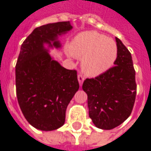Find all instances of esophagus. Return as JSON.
<instances>
[{"label":"esophagus","instance_id":"esophagus-1","mask_svg":"<svg viewBox=\"0 0 151 151\" xmlns=\"http://www.w3.org/2000/svg\"><path fill=\"white\" fill-rule=\"evenodd\" d=\"M84 80H85V77L82 76L81 74H79V75H78V81H79L80 86H82V84H83V82H84Z\"/></svg>","mask_w":151,"mask_h":151}]
</instances>
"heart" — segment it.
Segmentation results:
<instances>
[{
	"mask_svg": "<svg viewBox=\"0 0 151 151\" xmlns=\"http://www.w3.org/2000/svg\"><path fill=\"white\" fill-rule=\"evenodd\" d=\"M70 54L82 58L81 68L88 76H96L111 68L117 59V43L96 31L77 34L69 45Z\"/></svg>",
	"mask_w": 151,
	"mask_h": 151,
	"instance_id": "heart-1",
	"label": "heart"
}]
</instances>
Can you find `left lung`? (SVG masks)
I'll return each mask as SVG.
<instances>
[{
    "label": "left lung",
    "mask_w": 151,
    "mask_h": 151,
    "mask_svg": "<svg viewBox=\"0 0 151 151\" xmlns=\"http://www.w3.org/2000/svg\"><path fill=\"white\" fill-rule=\"evenodd\" d=\"M114 66L95 78H87L82 89L88 95L89 117L98 128L111 130L127 119L137 94L136 72L132 55L116 38Z\"/></svg>",
    "instance_id": "left-lung-1"
}]
</instances>
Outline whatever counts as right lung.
<instances>
[{
	"mask_svg": "<svg viewBox=\"0 0 151 151\" xmlns=\"http://www.w3.org/2000/svg\"><path fill=\"white\" fill-rule=\"evenodd\" d=\"M71 29L70 21L42 25L21 45L15 65L17 99L26 120L41 131L64 124L66 108L79 89L77 71L64 68L44 47H60L58 37Z\"/></svg>",
	"mask_w": 151,
	"mask_h": 151,
	"instance_id": "1",
	"label": "right lung"
}]
</instances>
